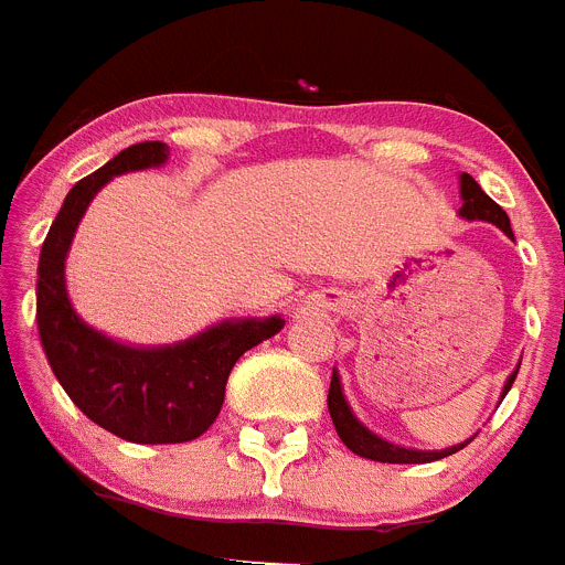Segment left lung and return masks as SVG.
Wrapping results in <instances>:
<instances>
[{
	"label": "left lung",
	"mask_w": 565,
	"mask_h": 565,
	"mask_svg": "<svg viewBox=\"0 0 565 565\" xmlns=\"http://www.w3.org/2000/svg\"><path fill=\"white\" fill-rule=\"evenodd\" d=\"M461 198H463L461 217H467V221L495 223V226L501 228L507 237H512V226H509L507 212H503V209L498 206V203L492 201V198H489V194L483 192L481 186H478L476 178H472V174H467V172L461 174ZM512 239H515V237H512ZM515 376H518V371L507 379V384H503V396L509 393V387H512ZM328 411H331L333 427H337V433H339V438H342L344 447H348L351 452H356V456L371 458V461L427 463V461H438V458L452 456V452L463 450V447L472 441V438H469V441H463V444H458V447H450V450H441V452L404 450V447H396V444H387L384 438L373 436L367 427H362V424L356 422V416H353L351 407H348V402H344V396H342V384H339L337 371H333L331 387H328Z\"/></svg>",
	"instance_id": "1"
}]
</instances>
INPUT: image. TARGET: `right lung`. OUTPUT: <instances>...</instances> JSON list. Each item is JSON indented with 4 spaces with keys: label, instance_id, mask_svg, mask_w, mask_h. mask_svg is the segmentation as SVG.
<instances>
[{
    "label": "right lung",
    "instance_id": "1",
    "mask_svg": "<svg viewBox=\"0 0 565 565\" xmlns=\"http://www.w3.org/2000/svg\"><path fill=\"white\" fill-rule=\"evenodd\" d=\"M169 147L143 141L124 149L70 189L39 257L36 322L47 362L78 411L132 444H181L203 436L226 396L234 362L274 337L282 319H239L209 328L174 348H127L76 317L64 288V257L93 194L113 174L158 167Z\"/></svg>",
    "mask_w": 565,
    "mask_h": 565
}]
</instances>
